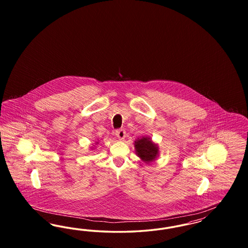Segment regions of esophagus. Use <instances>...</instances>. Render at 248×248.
<instances>
[{
  "label": "esophagus",
  "mask_w": 248,
  "mask_h": 248,
  "mask_svg": "<svg viewBox=\"0 0 248 248\" xmlns=\"http://www.w3.org/2000/svg\"><path fill=\"white\" fill-rule=\"evenodd\" d=\"M125 134H126V132H125V130L123 129H117L115 131V135H116V137L118 138L119 140H124V138H125Z\"/></svg>",
  "instance_id": "obj_1"
}]
</instances>
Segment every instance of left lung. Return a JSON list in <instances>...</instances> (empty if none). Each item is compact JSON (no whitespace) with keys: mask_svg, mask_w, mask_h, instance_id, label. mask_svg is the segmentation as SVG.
<instances>
[{"mask_svg":"<svg viewBox=\"0 0 248 248\" xmlns=\"http://www.w3.org/2000/svg\"><path fill=\"white\" fill-rule=\"evenodd\" d=\"M135 147L138 155L147 162L154 161L158 154L157 146L151 141V139L148 138H143L135 141Z\"/></svg>","mask_w":248,"mask_h":248,"instance_id":"1","label":"left lung"}]
</instances>
